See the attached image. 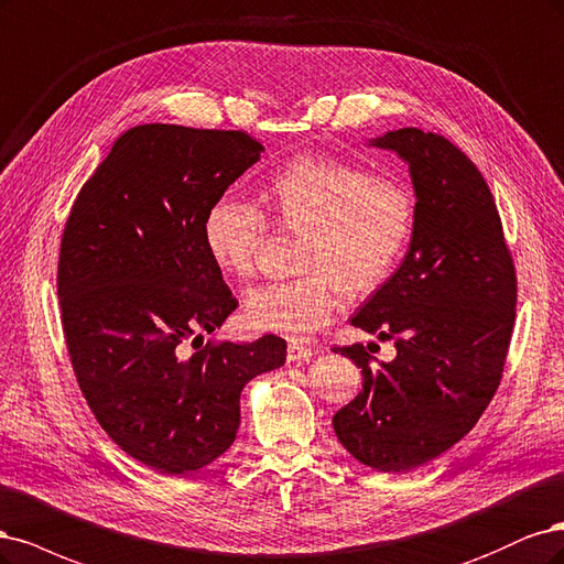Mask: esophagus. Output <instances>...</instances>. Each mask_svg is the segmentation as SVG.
Listing matches in <instances>:
<instances>
[{
    "label": "esophagus",
    "mask_w": 564,
    "mask_h": 564,
    "mask_svg": "<svg viewBox=\"0 0 564 564\" xmlns=\"http://www.w3.org/2000/svg\"><path fill=\"white\" fill-rule=\"evenodd\" d=\"M312 358V347H306V344L293 339L288 344V362H300V360H308Z\"/></svg>",
    "instance_id": "34e87169"
}]
</instances>
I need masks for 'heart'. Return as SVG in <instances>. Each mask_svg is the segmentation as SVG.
Masks as SVG:
<instances>
[{
    "instance_id": "heart-1",
    "label": "heart",
    "mask_w": 564,
    "mask_h": 564,
    "mask_svg": "<svg viewBox=\"0 0 564 564\" xmlns=\"http://www.w3.org/2000/svg\"><path fill=\"white\" fill-rule=\"evenodd\" d=\"M260 192L271 223L300 234L302 274L246 295L243 318L260 333L297 339L328 325L339 293L366 297L391 279L414 234L412 187L354 161L297 156L269 173ZM264 231V213L231 194L210 202L202 220L210 262L231 279L250 274Z\"/></svg>"
}]
</instances>
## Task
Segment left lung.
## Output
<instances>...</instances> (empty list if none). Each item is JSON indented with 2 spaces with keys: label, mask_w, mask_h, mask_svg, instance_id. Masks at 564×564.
I'll list each match as a JSON object with an SVG mask.
<instances>
[{
  "label": "left lung",
  "mask_w": 564,
  "mask_h": 564,
  "mask_svg": "<svg viewBox=\"0 0 564 564\" xmlns=\"http://www.w3.org/2000/svg\"><path fill=\"white\" fill-rule=\"evenodd\" d=\"M372 144L410 163L416 220L403 264L351 325L393 339L398 354L379 362L360 341L333 347L362 372V391L333 426L360 464L405 474L459 443L495 398L518 279L495 196L457 144L420 129Z\"/></svg>",
  "instance_id": "8db88e82"
}]
</instances>
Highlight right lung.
Returning <instances> with one entry per match:
<instances>
[{
	"mask_svg": "<svg viewBox=\"0 0 564 564\" xmlns=\"http://www.w3.org/2000/svg\"><path fill=\"white\" fill-rule=\"evenodd\" d=\"M264 148L243 131L144 123L86 180L63 229L58 300L77 384L105 433L156 474L220 457L241 391L285 339L206 341L239 302L202 241L204 213Z\"/></svg>",
	"mask_w": 564,
	"mask_h": 564,
	"instance_id": "1",
	"label": "right lung"
}]
</instances>
